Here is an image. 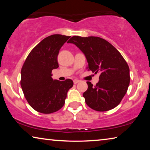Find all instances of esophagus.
Wrapping results in <instances>:
<instances>
[{
    "instance_id": "obj_1",
    "label": "esophagus",
    "mask_w": 150,
    "mask_h": 150,
    "mask_svg": "<svg viewBox=\"0 0 150 150\" xmlns=\"http://www.w3.org/2000/svg\"><path fill=\"white\" fill-rule=\"evenodd\" d=\"M79 82H80V80L79 79H74L73 80V83H74V84H77Z\"/></svg>"
}]
</instances>
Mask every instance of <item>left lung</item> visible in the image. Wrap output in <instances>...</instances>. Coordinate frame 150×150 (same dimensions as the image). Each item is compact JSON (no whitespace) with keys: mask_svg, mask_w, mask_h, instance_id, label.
<instances>
[{"mask_svg":"<svg viewBox=\"0 0 150 150\" xmlns=\"http://www.w3.org/2000/svg\"><path fill=\"white\" fill-rule=\"evenodd\" d=\"M67 43L75 44L85 54L88 69L100 73L95 86L87 81L83 93L86 104L93 110L107 111L115 108L126 95L130 84V69L120 53L99 37L73 36Z\"/></svg>","mask_w":150,"mask_h":150,"instance_id":"1","label":"left lung"}]
</instances>
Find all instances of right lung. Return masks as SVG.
<instances>
[{"label": "right lung", "instance_id": "obj_1", "mask_svg": "<svg viewBox=\"0 0 150 150\" xmlns=\"http://www.w3.org/2000/svg\"><path fill=\"white\" fill-rule=\"evenodd\" d=\"M70 36L50 35L42 40L29 55L21 70V84L25 98L39 112L50 114L63 107L68 91L73 87L71 79L54 80L53 69L59 67L57 55Z\"/></svg>", "mask_w": 150, "mask_h": 150}]
</instances>
